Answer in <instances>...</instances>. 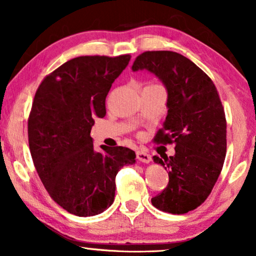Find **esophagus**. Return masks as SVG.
I'll list each match as a JSON object with an SVG mask.
<instances>
[{
    "mask_svg": "<svg viewBox=\"0 0 256 256\" xmlns=\"http://www.w3.org/2000/svg\"><path fill=\"white\" fill-rule=\"evenodd\" d=\"M136 155H138V160L140 162H143V163L152 162V156H150L148 152H143V150H138V152H136Z\"/></svg>",
    "mask_w": 256,
    "mask_h": 256,
    "instance_id": "obj_1",
    "label": "esophagus"
}]
</instances>
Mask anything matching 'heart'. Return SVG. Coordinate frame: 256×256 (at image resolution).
<instances>
[{
  "label": "heart",
  "mask_w": 256,
  "mask_h": 256,
  "mask_svg": "<svg viewBox=\"0 0 256 256\" xmlns=\"http://www.w3.org/2000/svg\"><path fill=\"white\" fill-rule=\"evenodd\" d=\"M148 86H157V85H148Z\"/></svg>",
  "instance_id": "1"
}]
</instances>
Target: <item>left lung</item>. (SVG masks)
<instances>
[{
    "label": "left lung",
    "mask_w": 256,
    "mask_h": 256,
    "mask_svg": "<svg viewBox=\"0 0 256 256\" xmlns=\"http://www.w3.org/2000/svg\"><path fill=\"white\" fill-rule=\"evenodd\" d=\"M132 70L155 74L168 92V114L155 141L174 143L176 154L152 157L169 174L152 205L172 214L192 211L211 194L226 156V118L218 90L202 70L177 52H143Z\"/></svg>",
    "instance_id": "1"
}]
</instances>
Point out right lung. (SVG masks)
<instances>
[{"mask_svg": "<svg viewBox=\"0 0 256 256\" xmlns=\"http://www.w3.org/2000/svg\"><path fill=\"white\" fill-rule=\"evenodd\" d=\"M130 56H82L45 76L28 121L34 168L51 198L78 216L102 213L113 204L115 177L134 164L126 146L94 150V118L106 115L112 84L127 68Z\"/></svg>", "mask_w": 256, "mask_h": 256, "instance_id": "add662e5", "label": "right lung"}]
</instances>
